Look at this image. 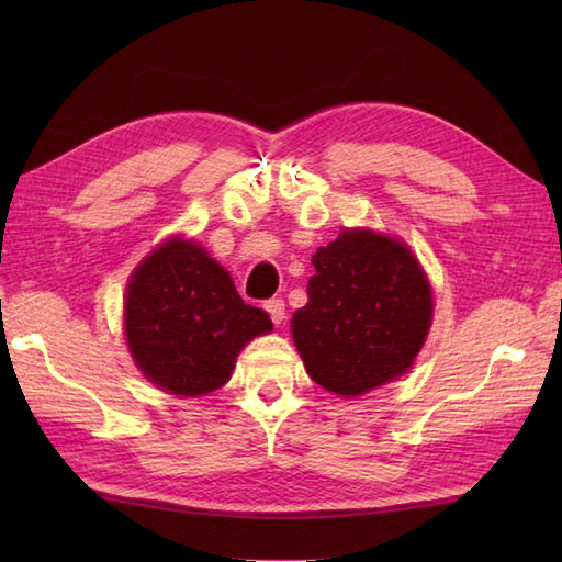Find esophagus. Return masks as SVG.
Returning <instances> with one entry per match:
<instances>
[{
	"mask_svg": "<svg viewBox=\"0 0 562 562\" xmlns=\"http://www.w3.org/2000/svg\"><path fill=\"white\" fill-rule=\"evenodd\" d=\"M266 308H268V314H270L274 326H280L282 321H284V316H288V308H284V302H282V300H270V302L266 304Z\"/></svg>",
	"mask_w": 562,
	"mask_h": 562,
	"instance_id": "obj_1",
	"label": "esophagus"
}]
</instances>
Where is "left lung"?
<instances>
[{"instance_id": "obj_1", "label": "left lung", "mask_w": 562, "mask_h": 562, "mask_svg": "<svg viewBox=\"0 0 562 562\" xmlns=\"http://www.w3.org/2000/svg\"><path fill=\"white\" fill-rule=\"evenodd\" d=\"M292 338L308 376L352 398L408 372L432 326V290L413 250L372 229L321 246Z\"/></svg>"}]
</instances>
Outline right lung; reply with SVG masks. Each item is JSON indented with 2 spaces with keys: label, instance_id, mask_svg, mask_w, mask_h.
I'll return each mask as SVG.
<instances>
[{
  "label": "right lung",
  "instance_id": "add662e5",
  "mask_svg": "<svg viewBox=\"0 0 562 562\" xmlns=\"http://www.w3.org/2000/svg\"><path fill=\"white\" fill-rule=\"evenodd\" d=\"M270 330V316L244 304L232 274L181 236L154 248L127 282V348L139 372L176 396L224 386L244 345Z\"/></svg>",
  "mask_w": 562,
  "mask_h": 562
}]
</instances>
